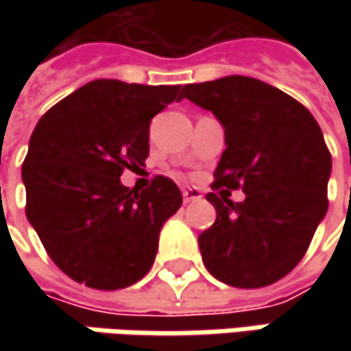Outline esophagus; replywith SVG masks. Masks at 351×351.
<instances>
[{
    "label": "esophagus",
    "mask_w": 351,
    "mask_h": 351,
    "mask_svg": "<svg viewBox=\"0 0 351 351\" xmlns=\"http://www.w3.org/2000/svg\"><path fill=\"white\" fill-rule=\"evenodd\" d=\"M183 203H193V201H199L201 199V191L197 189V187H187V189H183Z\"/></svg>",
    "instance_id": "esophagus-1"
}]
</instances>
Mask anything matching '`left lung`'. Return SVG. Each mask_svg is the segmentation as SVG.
<instances>
[{
	"mask_svg": "<svg viewBox=\"0 0 351 351\" xmlns=\"http://www.w3.org/2000/svg\"><path fill=\"white\" fill-rule=\"evenodd\" d=\"M182 97L217 117L226 142L213 183L226 189L207 195L217 221L199 234L203 263L232 287L271 285L303 260L328 209L322 130L297 99L246 75L183 86ZM228 189L247 199L230 202Z\"/></svg>",
	"mask_w": 351,
	"mask_h": 351,
	"instance_id": "8db88e82",
	"label": "left lung"
}]
</instances>
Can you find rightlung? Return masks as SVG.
<instances>
[{"instance_id": "obj_1", "label": "right lung", "mask_w": 351, "mask_h": 351, "mask_svg": "<svg viewBox=\"0 0 351 351\" xmlns=\"http://www.w3.org/2000/svg\"><path fill=\"white\" fill-rule=\"evenodd\" d=\"M178 93L180 86L95 80L36 123L21 169L25 213L50 260L77 283L115 291L150 271L182 191L164 176L128 189L121 176L144 166L150 121L182 99Z\"/></svg>"}]
</instances>
